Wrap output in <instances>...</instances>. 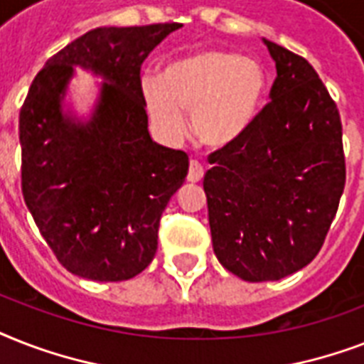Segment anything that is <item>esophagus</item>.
<instances>
[{"label": "esophagus", "instance_id": "obj_1", "mask_svg": "<svg viewBox=\"0 0 364 364\" xmlns=\"http://www.w3.org/2000/svg\"><path fill=\"white\" fill-rule=\"evenodd\" d=\"M202 177H204V168L200 162L196 160H191V166H188V176H187V181L188 183H198L202 181Z\"/></svg>", "mask_w": 364, "mask_h": 364}]
</instances>
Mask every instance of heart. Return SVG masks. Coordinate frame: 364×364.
<instances>
[{"label": "heart", "instance_id": "obj_1", "mask_svg": "<svg viewBox=\"0 0 364 364\" xmlns=\"http://www.w3.org/2000/svg\"><path fill=\"white\" fill-rule=\"evenodd\" d=\"M268 88L259 60L232 50H200L176 58L156 77H145L141 94L147 115L166 141L185 136V117L208 147L232 145L251 128Z\"/></svg>", "mask_w": 364, "mask_h": 364}]
</instances>
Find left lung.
Masks as SVG:
<instances>
[{
    "instance_id": "obj_1",
    "label": "left lung",
    "mask_w": 364,
    "mask_h": 364,
    "mask_svg": "<svg viewBox=\"0 0 364 364\" xmlns=\"http://www.w3.org/2000/svg\"><path fill=\"white\" fill-rule=\"evenodd\" d=\"M270 104L204 177L217 259L245 282H276L319 253L346 185L342 122L308 60L262 39Z\"/></svg>"
}]
</instances>
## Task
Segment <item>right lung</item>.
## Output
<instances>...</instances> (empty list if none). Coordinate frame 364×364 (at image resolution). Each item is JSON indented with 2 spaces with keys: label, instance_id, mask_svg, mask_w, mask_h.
<instances>
[{
  "label": "right lung",
  "instance_id": "obj_1",
  "mask_svg": "<svg viewBox=\"0 0 364 364\" xmlns=\"http://www.w3.org/2000/svg\"><path fill=\"white\" fill-rule=\"evenodd\" d=\"M177 28L90 30L31 82L18 122L22 194L48 247L75 276L124 282L156 253L160 217L187 177L188 156L153 141L139 71ZM75 69L102 81L87 116L67 100Z\"/></svg>",
  "mask_w": 364,
  "mask_h": 364
}]
</instances>
